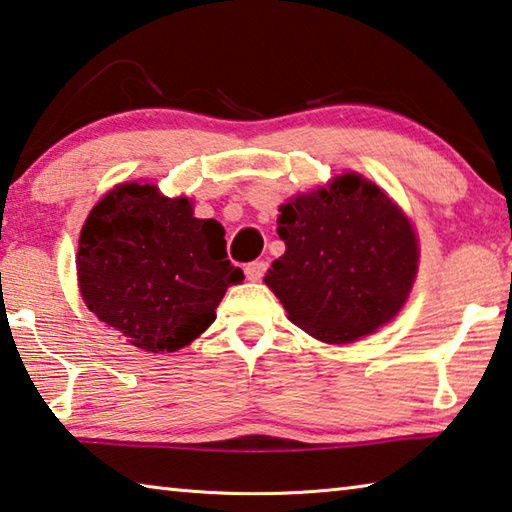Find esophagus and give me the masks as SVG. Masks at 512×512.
<instances>
[{
    "mask_svg": "<svg viewBox=\"0 0 512 512\" xmlns=\"http://www.w3.org/2000/svg\"><path fill=\"white\" fill-rule=\"evenodd\" d=\"M265 270H267L265 261H251V263L245 265V276L249 281H261Z\"/></svg>",
    "mask_w": 512,
    "mask_h": 512,
    "instance_id": "obj_1",
    "label": "esophagus"
}]
</instances>
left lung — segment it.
Instances as JSON below:
<instances>
[{"label": "left lung", "mask_w": 512, "mask_h": 512, "mask_svg": "<svg viewBox=\"0 0 512 512\" xmlns=\"http://www.w3.org/2000/svg\"><path fill=\"white\" fill-rule=\"evenodd\" d=\"M276 258L265 283L292 324L322 342H351L399 313L417 272L404 213L358 174L281 206Z\"/></svg>", "instance_id": "left-lung-1"}]
</instances>
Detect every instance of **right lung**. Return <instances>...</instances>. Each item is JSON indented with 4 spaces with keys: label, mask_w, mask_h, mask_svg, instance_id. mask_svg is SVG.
I'll list each match as a JSON object with an SVG mask.
<instances>
[{
    "label": "right lung",
    "mask_w": 512,
    "mask_h": 512,
    "mask_svg": "<svg viewBox=\"0 0 512 512\" xmlns=\"http://www.w3.org/2000/svg\"><path fill=\"white\" fill-rule=\"evenodd\" d=\"M77 272L90 311L154 354L206 331L226 288L245 279L226 261L222 224L197 220L186 197L167 199L149 183L115 188L92 208Z\"/></svg>",
    "instance_id": "obj_1"
}]
</instances>
